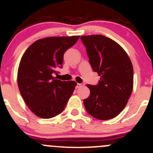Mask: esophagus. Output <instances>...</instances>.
<instances>
[{
  "label": "esophagus",
  "mask_w": 153,
  "mask_h": 153,
  "mask_svg": "<svg viewBox=\"0 0 153 153\" xmlns=\"http://www.w3.org/2000/svg\"><path fill=\"white\" fill-rule=\"evenodd\" d=\"M83 85H84V84H79V83H77L76 88H80V87H81V86H82Z\"/></svg>",
  "instance_id": "obj_1"
}]
</instances>
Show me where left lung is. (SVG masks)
<instances>
[{
	"label": "left lung",
	"instance_id": "left-lung-1",
	"mask_svg": "<svg viewBox=\"0 0 153 153\" xmlns=\"http://www.w3.org/2000/svg\"><path fill=\"white\" fill-rule=\"evenodd\" d=\"M89 61L98 72V85L87 84L90 95L84 100L88 113L99 120L116 117L126 106L133 89V67L118 43L101 35L81 36Z\"/></svg>",
	"mask_w": 153,
	"mask_h": 153
}]
</instances>
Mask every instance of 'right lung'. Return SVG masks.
I'll return each instance as SVG.
<instances>
[{
    "label": "right lung",
    "instance_id": "obj_1",
    "mask_svg": "<svg viewBox=\"0 0 153 153\" xmlns=\"http://www.w3.org/2000/svg\"><path fill=\"white\" fill-rule=\"evenodd\" d=\"M79 36L49 37L31 44L21 58L18 85L24 102L41 118L59 115L73 93L76 82L62 81L53 76L62 68L64 54Z\"/></svg>",
    "mask_w": 153,
    "mask_h": 153
}]
</instances>
